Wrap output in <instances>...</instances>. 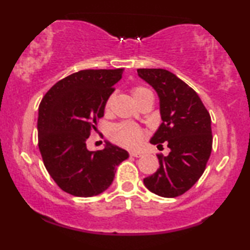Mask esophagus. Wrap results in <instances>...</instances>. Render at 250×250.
<instances>
[{"label": "esophagus", "instance_id": "esophagus-1", "mask_svg": "<svg viewBox=\"0 0 250 250\" xmlns=\"http://www.w3.org/2000/svg\"><path fill=\"white\" fill-rule=\"evenodd\" d=\"M129 156H131V157H136V158H140V157H142V153L141 152L132 151V152H129Z\"/></svg>", "mask_w": 250, "mask_h": 250}]
</instances>
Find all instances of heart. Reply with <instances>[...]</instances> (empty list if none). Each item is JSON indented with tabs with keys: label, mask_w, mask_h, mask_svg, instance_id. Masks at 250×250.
Returning a JSON list of instances; mask_svg holds the SVG:
<instances>
[{
	"label": "heart",
	"mask_w": 250,
	"mask_h": 250,
	"mask_svg": "<svg viewBox=\"0 0 250 250\" xmlns=\"http://www.w3.org/2000/svg\"><path fill=\"white\" fill-rule=\"evenodd\" d=\"M149 90L145 87H134L132 88V95L135 101H138L143 94L146 93ZM112 101V97H109L107 102H105L104 109L108 111L110 109ZM110 136L112 141L117 143V145L124 146L127 149H136L139 148L140 145L142 143V140L145 138V131L138 125L129 124V123H122V124L116 125L111 129Z\"/></svg>",
	"instance_id": "b5f03b06"
}]
</instances>
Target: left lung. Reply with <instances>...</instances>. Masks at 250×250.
<instances>
[{"label": "left lung", "instance_id": "8db88e82", "mask_svg": "<svg viewBox=\"0 0 250 250\" xmlns=\"http://www.w3.org/2000/svg\"><path fill=\"white\" fill-rule=\"evenodd\" d=\"M139 77L151 85L159 98L163 123L150 140L170 149L158 155L159 168L143 183L164 198L187 192L203 175L213 146L211 119L196 91L166 69H138Z\"/></svg>", "mask_w": 250, "mask_h": 250}]
</instances>
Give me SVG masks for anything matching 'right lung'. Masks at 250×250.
<instances>
[{"instance_id":"right-lung-1","label":"right lung","mask_w":250,"mask_h":250,"mask_svg":"<svg viewBox=\"0 0 250 250\" xmlns=\"http://www.w3.org/2000/svg\"><path fill=\"white\" fill-rule=\"evenodd\" d=\"M124 69H86L53 85L41 101L37 119L39 148L50 176L64 192L98 196L114 181L116 167L128 152L105 142L90 151L86 140Z\"/></svg>"}]
</instances>
